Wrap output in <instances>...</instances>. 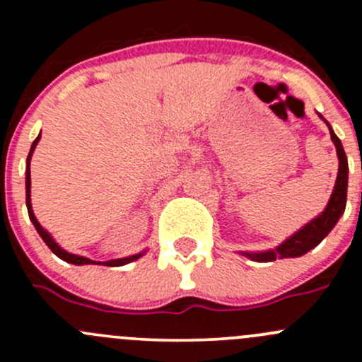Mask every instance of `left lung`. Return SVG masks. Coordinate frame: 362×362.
Masks as SVG:
<instances>
[{"label":"left lung","instance_id":"left-lung-1","mask_svg":"<svg viewBox=\"0 0 362 362\" xmlns=\"http://www.w3.org/2000/svg\"><path fill=\"white\" fill-rule=\"evenodd\" d=\"M326 124L327 127H329L331 140H333L334 147H337L338 163H339L337 184H334L333 194H331L326 210H324L319 217L310 221L305 228H301L298 233H294L291 238H287L286 242L280 243L276 249L266 250V252H242V255H245V257H249L252 261H257V262H269V261H275V259H286V257H299V255H305L308 250L315 249V247L319 245L327 235H329L331 229L337 226L339 217H341V214L345 211V204H346L349 163H346V156L341 147V141H339V138L334 134V131L331 129L327 120Z\"/></svg>","mask_w":362,"mask_h":362}]
</instances>
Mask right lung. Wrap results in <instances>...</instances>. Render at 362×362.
Masks as SVG:
<instances>
[{"label":"right lung","instance_id":"add662e5","mask_svg":"<svg viewBox=\"0 0 362 362\" xmlns=\"http://www.w3.org/2000/svg\"><path fill=\"white\" fill-rule=\"evenodd\" d=\"M40 136H42V134H38V138H36V140L33 141L31 151H29V156H28V160H25V206H28L29 218H31L33 226H35V229H36V231H38V235L42 236L43 242L47 243V247H49V249L52 250L54 254L57 255V257L63 259V261H66V262H71V264H76V266L96 264V262L90 261V259H87V257H83V255L69 254V252H66L64 249H61V247L57 245L56 242H54L52 236L49 235V231H45V229H43L42 226H40V222L36 221L35 214H33V206H31V171H29V164H31V156H33V152H35L36 144H38V141H40ZM144 254H145V252H140V254L129 255V257L112 259V261H105V262H101V264H103V266H124V264H127V262H133V261H136V259H140ZM98 264H100V262H98Z\"/></svg>","mask_w":362,"mask_h":362}]
</instances>
